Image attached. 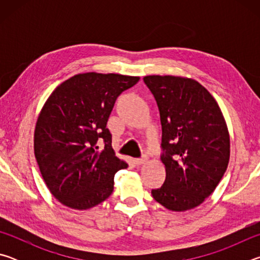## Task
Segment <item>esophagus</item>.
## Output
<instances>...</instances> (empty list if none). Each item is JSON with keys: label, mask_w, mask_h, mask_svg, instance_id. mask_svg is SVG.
Here are the masks:
<instances>
[{"label": "esophagus", "mask_w": 260, "mask_h": 260, "mask_svg": "<svg viewBox=\"0 0 260 260\" xmlns=\"http://www.w3.org/2000/svg\"><path fill=\"white\" fill-rule=\"evenodd\" d=\"M147 160H148V158L147 157H143V158H140V159H135L134 162L138 166H140V165H143L144 162H147Z\"/></svg>", "instance_id": "1"}]
</instances>
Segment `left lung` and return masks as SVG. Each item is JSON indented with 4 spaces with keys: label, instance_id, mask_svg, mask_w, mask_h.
<instances>
[{
    "label": "left lung",
    "instance_id": "left-lung-1",
    "mask_svg": "<svg viewBox=\"0 0 260 260\" xmlns=\"http://www.w3.org/2000/svg\"><path fill=\"white\" fill-rule=\"evenodd\" d=\"M159 109L166 178L151 195L165 209L184 212L217 188L231 156L225 117L210 91L191 78L146 76Z\"/></svg>",
    "mask_w": 260,
    "mask_h": 260
}]
</instances>
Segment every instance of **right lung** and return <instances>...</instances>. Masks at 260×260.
<instances>
[{
	"mask_svg": "<svg viewBox=\"0 0 260 260\" xmlns=\"http://www.w3.org/2000/svg\"><path fill=\"white\" fill-rule=\"evenodd\" d=\"M140 77L79 73L47 99L34 129V156L55 199L73 210H89L113 191L114 174L128 164L114 155L107 122L114 102ZM105 141L100 151L95 143Z\"/></svg>",
	"mask_w": 260,
	"mask_h": 260,
	"instance_id": "right-lung-1",
	"label": "right lung"
}]
</instances>
